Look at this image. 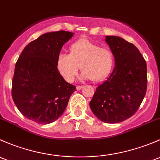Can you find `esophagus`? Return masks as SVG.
<instances>
[{"label": "esophagus", "instance_id": "34e87169", "mask_svg": "<svg viewBox=\"0 0 160 160\" xmlns=\"http://www.w3.org/2000/svg\"><path fill=\"white\" fill-rule=\"evenodd\" d=\"M83 87H84L83 85H82V86H80V85H78V86H76V89L77 90H80V89H82Z\"/></svg>", "mask_w": 160, "mask_h": 160}]
</instances>
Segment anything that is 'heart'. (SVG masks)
<instances>
[{
  "label": "heart",
  "mask_w": 160,
  "mask_h": 160,
  "mask_svg": "<svg viewBox=\"0 0 160 160\" xmlns=\"http://www.w3.org/2000/svg\"><path fill=\"white\" fill-rule=\"evenodd\" d=\"M113 65L114 55L109 48L85 38L70 46L69 55L61 54L57 59L58 70L68 82L75 80L79 67L82 79L101 82L109 75Z\"/></svg>",
  "instance_id": "1"
}]
</instances>
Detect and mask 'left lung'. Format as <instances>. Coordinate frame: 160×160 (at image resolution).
Returning a JSON list of instances; mask_svg holds the SVG:
<instances>
[{
    "label": "left lung",
    "mask_w": 160,
    "mask_h": 160,
    "mask_svg": "<svg viewBox=\"0 0 160 160\" xmlns=\"http://www.w3.org/2000/svg\"><path fill=\"white\" fill-rule=\"evenodd\" d=\"M115 66L107 80L96 88L89 102L95 116L107 123H118L132 116L140 106L147 88V67L133 44L116 36H106Z\"/></svg>",
    "instance_id": "obj_1"
}]
</instances>
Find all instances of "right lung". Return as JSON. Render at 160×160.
Masks as SVG:
<instances>
[{
    "label": "right lung",
    "mask_w": 160,
    "mask_h": 160,
    "mask_svg": "<svg viewBox=\"0 0 160 160\" xmlns=\"http://www.w3.org/2000/svg\"><path fill=\"white\" fill-rule=\"evenodd\" d=\"M74 35L48 32L28 44L19 56L12 80V98L24 117L39 124L53 122L65 112L76 90L57 68L62 46Z\"/></svg>",
    "instance_id": "1"
}]
</instances>
